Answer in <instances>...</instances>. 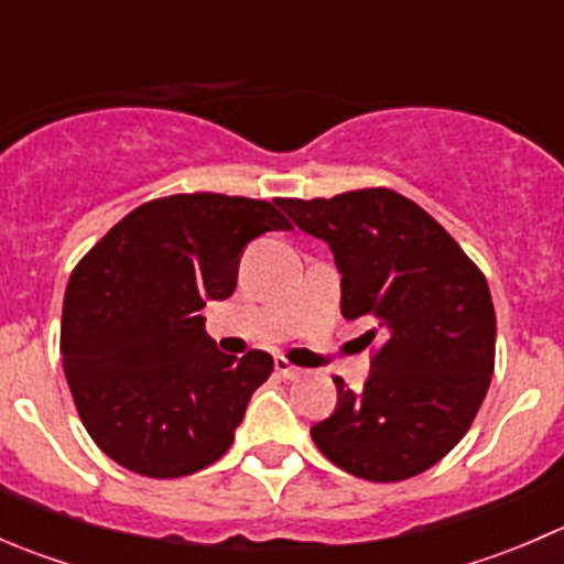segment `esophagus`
Here are the masks:
<instances>
[{"label": "esophagus", "mask_w": 564, "mask_h": 564, "mask_svg": "<svg viewBox=\"0 0 564 564\" xmlns=\"http://www.w3.org/2000/svg\"><path fill=\"white\" fill-rule=\"evenodd\" d=\"M275 371H278V377L289 379V382H294V379L303 377V368L292 366V362L283 360V357H278V360H275Z\"/></svg>", "instance_id": "esophagus-1"}]
</instances>
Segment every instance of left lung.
<instances>
[{
	"label": "left lung",
	"instance_id": "8db88e82",
	"mask_svg": "<svg viewBox=\"0 0 564 564\" xmlns=\"http://www.w3.org/2000/svg\"><path fill=\"white\" fill-rule=\"evenodd\" d=\"M297 229L333 250L340 314L368 316L384 344L360 392L311 429L335 466L373 482L431 469L469 431L494 373L497 316L469 256L425 209L388 187L281 198Z\"/></svg>",
	"mask_w": 564,
	"mask_h": 564
}]
</instances>
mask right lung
I'll return each instance as SVG.
<instances>
[{"label":"right lung","instance_id":"1","mask_svg":"<svg viewBox=\"0 0 564 564\" xmlns=\"http://www.w3.org/2000/svg\"><path fill=\"white\" fill-rule=\"evenodd\" d=\"M278 202L155 198L124 215L73 270L62 368L84 429L124 469L193 475L235 442L272 357L224 355L198 311L231 297L248 242L292 229Z\"/></svg>","mask_w":564,"mask_h":564}]
</instances>
